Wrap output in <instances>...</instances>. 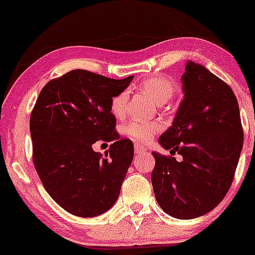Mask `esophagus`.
Wrapping results in <instances>:
<instances>
[{
  "label": "esophagus",
  "mask_w": 255,
  "mask_h": 255,
  "mask_svg": "<svg viewBox=\"0 0 255 255\" xmlns=\"http://www.w3.org/2000/svg\"><path fill=\"white\" fill-rule=\"evenodd\" d=\"M144 152H146V149L144 147H141V145H139V144L134 145V153H135V154H139V153H144Z\"/></svg>",
  "instance_id": "obj_1"
}]
</instances>
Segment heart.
Listing matches in <instances>:
<instances>
[{
  "instance_id": "heart-1",
  "label": "heart",
  "mask_w": 255,
  "mask_h": 255,
  "mask_svg": "<svg viewBox=\"0 0 255 255\" xmlns=\"http://www.w3.org/2000/svg\"><path fill=\"white\" fill-rule=\"evenodd\" d=\"M140 89L148 94L156 103L163 104L174 96L176 90V85L172 79L162 75H152L142 80L140 82ZM128 95V92L118 93L110 101V111L115 117L122 118L127 113ZM161 130V124L155 121H131L124 125L123 132L128 138L139 142H146L154 135L156 132Z\"/></svg>"
}]
</instances>
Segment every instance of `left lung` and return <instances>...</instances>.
Wrapping results in <instances>:
<instances>
[{
	"label": "left lung",
	"instance_id": "left-lung-1",
	"mask_svg": "<svg viewBox=\"0 0 255 255\" xmlns=\"http://www.w3.org/2000/svg\"><path fill=\"white\" fill-rule=\"evenodd\" d=\"M184 99L173 125L159 138L170 155L152 152L151 180L166 214L191 219L221 203L233 179L244 144L238 101L231 87L189 61L182 75ZM179 152L181 162L171 155Z\"/></svg>",
	"mask_w": 255,
	"mask_h": 255
}]
</instances>
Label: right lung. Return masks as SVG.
I'll use <instances>...</instances> for the list:
<instances>
[{
  "instance_id": "obj_1",
  "label": "right lung",
  "mask_w": 255,
  "mask_h": 255,
  "mask_svg": "<svg viewBox=\"0 0 255 255\" xmlns=\"http://www.w3.org/2000/svg\"><path fill=\"white\" fill-rule=\"evenodd\" d=\"M133 75L115 80L74 69L48 81L30 117L32 159L50 196L69 214L99 216L113 207L133 159L130 139H120L110 101ZM97 140L111 141L104 157Z\"/></svg>"
}]
</instances>
